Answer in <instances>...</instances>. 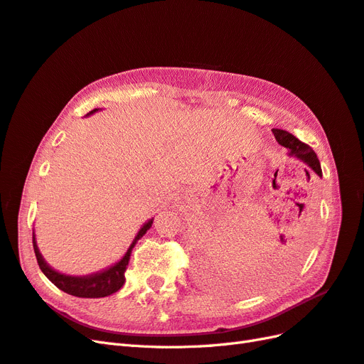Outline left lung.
I'll return each mask as SVG.
<instances>
[{
  "label": "left lung",
  "instance_id": "1",
  "mask_svg": "<svg viewBox=\"0 0 364 364\" xmlns=\"http://www.w3.org/2000/svg\"><path fill=\"white\" fill-rule=\"evenodd\" d=\"M272 133H274V136H276V139L280 145L287 146L291 156H297L299 159H301L303 162H306L309 165L311 170H314L318 176H321V166L317 159V154L311 150V146L308 144L299 141L296 136L288 133V132H284V130L272 129ZM274 263H277V262H274ZM272 267H277V264H272Z\"/></svg>",
  "mask_w": 364,
  "mask_h": 364
}]
</instances>
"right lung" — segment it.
Here are the masks:
<instances>
[{"instance_id": "right-lung-1", "label": "right lung", "mask_w": 364, "mask_h": 364, "mask_svg": "<svg viewBox=\"0 0 364 364\" xmlns=\"http://www.w3.org/2000/svg\"><path fill=\"white\" fill-rule=\"evenodd\" d=\"M95 112H96V109L92 110L88 114H92ZM151 223H153V219L146 222L144 227L141 228V231L137 232L136 239L132 243V247L129 248V251H127V254L121 259V262H117L114 267L105 269L102 272L93 274V276L72 277V276H64V274L56 272L55 269H52L44 262L43 255L39 254V251H38V247H36V243H35V237H33V250H35L38 264H39V268H41V271L46 274V277L50 280L55 284V287H58L61 291H64L67 294H70V296L82 297V299L107 297V296H110V294L119 291L122 288V284L125 282L124 272L127 269V264H129L132 250L134 248L136 242L139 240L142 235L151 228Z\"/></svg>"}]
</instances>
